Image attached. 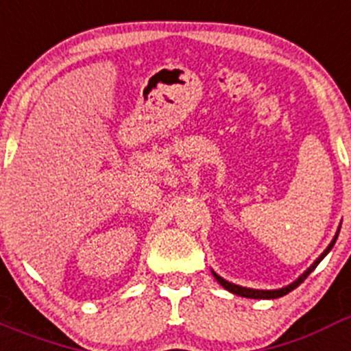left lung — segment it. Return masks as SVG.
Instances as JSON below:
<instances>
[{"label":"left lung","mask_w":351,"mask_h":351,"mask_svg":"<svg viewBox=\"0 0 351 351\" xmlns=\"http://www.w3.org/2000/svg\"><path fill=\"white\" fill-rule=\"evenodd\" d=\"M339 228H341V226H339ZM339 228H337L336 235H334V239H332V241H330V244H328V246L325 247L324 253H322V255L318 256V258H316L315 262H313L311 265H309V267L306 269V271H304L302 274H300L295 281H293V283L287 285V287H283V288H276V290H256V288H246V287H241V285L230 283V281L223 280L221 276L216 274V272H214V271H213V276H214V278H216V281H218V283L221 285L223 288H225V290L232 291V293H235V295H239V297H246V299H278V297H283V295H287V293H290V291L293 290V288L299 287V285L302 283V281L306 280V278H308V276L311 274L313 271H315L316 265H318V263H320L322 260H324L325 256L328 255V251L332 250L334 244H336V239H337V235H339Z\"/></svg>","instance_id":"1"}]
</instances>
